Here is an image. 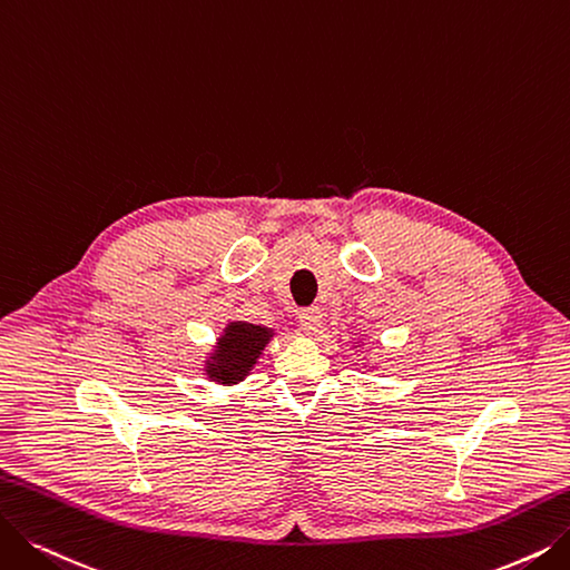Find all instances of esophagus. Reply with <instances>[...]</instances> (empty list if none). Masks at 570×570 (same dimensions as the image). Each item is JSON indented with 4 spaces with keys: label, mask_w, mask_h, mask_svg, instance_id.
<instances>
[{
    "label": "esophagus",
    "mask_w": 570,
    "mask_h": 570,
    "mask_svg": "<svg viewBox=\"0 0 570 570\" xmlns=\"http://www.w3.org/2000/svg\"><path fill=\"white\" fill-rule=\"evenodd\" d=\"M299 327L306 332V334H311V332H315L317 327H321V323H323V311L317 308V306H311V308H304V311H299Z\"/></svg>",
    "instance_id": "34e87169"
}]
</instances>
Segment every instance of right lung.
<instances>
[{
    "label": "right lung",
    "instance_id": "right-lung-1",
    "mask_svg": "<svg viewBox=\"0 0 570 570\" xmlns=\"http://www.w3.org/2000/svg\"><path fill=\"white\" fill-rule=\"evenodd\" d=\"M268 336L271 330L266 327L249 323H232L219 338L213 362H208L210 379L219 383H236L243 376H247L249 367H253L259 353L264 351Z\"/></svg>",
    "mask_w": 570,
    "mask_h": 570
}]
</instances>
